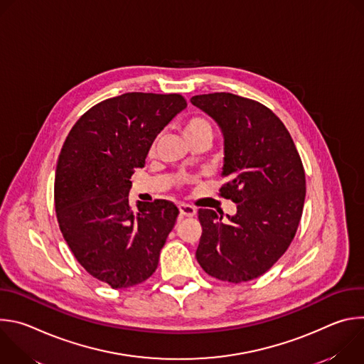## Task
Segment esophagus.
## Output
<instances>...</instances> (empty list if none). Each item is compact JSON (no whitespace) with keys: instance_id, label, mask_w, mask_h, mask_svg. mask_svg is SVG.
Masks as SVG:
<instances>
[{"instance_id":"1","label":"esophagus","mask_w":364,"mask_h":364,"mask_svg":"<svg viewBox=\"0 0 364 364\" xmlns=\"http://www.w3.org/2000/svg\"><path fill=\"white\" fill-rule=\"evenodd\" d=\"M178 209H180V215H181V216H186V218H193V216H196V213H197L196 207H193V205H190V204H184V203L178 205Z\"/></svg>"}]
</instances>
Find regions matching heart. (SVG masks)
I'll use <instances>...</instances> for the list:
<instances>
[{"label": "heart", "instance_id": "1", "mask_svg": "<svg viewBox=\"0 0 364 364\" xmlns=\"http://www.w3.org/2000/svg\"><path fill=\"white\" fill-rule=\"evenodd\" d=\"M181 131H183L186 141H191L196 138H210L212 139V136H213L212 124L205 118L198 117V115L188 117L187 119H184Z\"/></svg>", "mask_w": 364, "mask_h": 364}]
</instances>
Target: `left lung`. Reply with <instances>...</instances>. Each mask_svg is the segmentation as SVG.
Segmentation results:
<instances>
[{
  "label": "left lung",
  "instance_id": "left-lung-1",
  "mask_svg": "<svg viewBox=\"0 0 364 364\" xmlns=\"http://www.w3.org/2000/svg\"><path fill=\"white\" fill-rule=\"evenodd\" d=\"M225 136L220 196L235 216L198 209L203 229L196 257L207 275L239 284L269 271L289 247L305 200V173L282 121L265 105L233 93L191 97Z\"/></svg>",
  "mask_w": 364,
  "mask_h": 364
}]
</instances>
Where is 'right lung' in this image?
Segmentation results:
<instances>
[{
	"mask_svg": "<svg viewBox=\"0 0 364 364\" xmlns=\"http://www.w3.org/2000/svg\"><path fill=\"white\" fill-rule=\"evenodd\" d=\"M178 93L129 92L99 102L70 129L59 155L55 205L77 262L114 289L146 281L178 209L167 200L138 203L128 193L135 168L163 128L184 108Z\"/></svg>",
	"mask_w": 364,
	"mask_h": 364,
	"instance_id": "obj_1",
	"label": "right lung"
}]
</instances>
